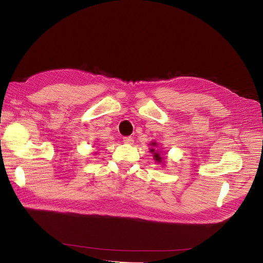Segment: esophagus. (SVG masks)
I'll list each match as a JSON object with an SVG mask.
<instances>
[{"label":"esophagus","instance_id":"34e87169","mask_svg":"<svg viewBox=\"0 0 263 263\" xmlns=\"http://www.w3.org/2000/svg\"><path fill=\"white\" fill-rule=\"evenodd\" d=\"M123 141H124L125 143H128V144H132L133 143V138L132 137H124L123 138Z\"/></svg>","mask_w":263,"mask_h":263}]
</instances>
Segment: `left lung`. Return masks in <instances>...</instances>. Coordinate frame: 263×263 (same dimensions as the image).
Wrapping results in <instances>:
<instances>
[{
	"mask_svg": "<svg viewBox=\"0 0 263 263\" xmlns=\"http://www.w3.org/2000/svg\"><path fill=\"white\" fill-rule=\"evenodd\" d=\"M152 146H156V142H153L152 143ZM152 153H154V158L157 160V161H161V157H160V155L158 154V153H155V149H152Z\"/></svg>",
	"mask_w": 263,
	"mask_h": 263,
	"instance_id": "obj_1",
	"label": "left lung"
}]
</instances>
